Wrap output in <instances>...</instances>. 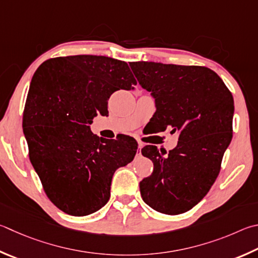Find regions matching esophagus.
<instances>
[{
  "mask_svg": "<svg viewBox=\"0 0 258 258\" xmlns=\"http://www.w3.org/2000/svg\"><path fill=\"white\" fill-rule=\"evenodd\" d=\"M138 148H139L138 152H139V154H140V151H141V149L143 148V143H142L141 141H139V142H138Z\"/></svg>",
  "mask_w": 258,
  "mask_h": 258,
  "instance_id": "1",
  "label": "esophagus"
}]
</instances>
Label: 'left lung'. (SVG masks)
Instances as JSON below:
<instances>
[{
	"mask_svg": "<svg viewBox=\"0 0 258 258\" xmlns=\"http://www.w3.org/2000/svg\"><path fill=\"white\" fill-rule=\"evenodd\" d=\"M139 83L156 100L158 132H179L177 147L168 156L156 145L142 154L153 171L140 182L145 203L158 212L176 215L194 208L221 169L232 139L235 105L231 92L217 73L205 67L133 62Z\"/></svg>",
	"mask_w": 258,
	"mask_h": 258,
	"instance_id": "left-lung-1",
	"label": "left lung"
}]
</instances>
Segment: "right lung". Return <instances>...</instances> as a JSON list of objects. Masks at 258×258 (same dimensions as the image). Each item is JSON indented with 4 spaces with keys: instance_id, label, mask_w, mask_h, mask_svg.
<instances>
[{
    "instance_id": "add662e5",
    "label": "right lung",
    "mask_w": 258,
    "mask_h": 258,
    "mask_svg": "<svg viewBox=\"0 0 258 258\" xmlns=\"http://www.w3.org/2000/svg\"><path fill=\"white\" fill-rule=\"evenodd\" d=\"M134 86L127 63L107 56L50 58L35 72L23 133L46 195L63 212L83 217L100 210L114 172L134 159L133 138L107 140L90 130L93 117L108 114L109 97Z\"/></svg>"
}]
</instances>
